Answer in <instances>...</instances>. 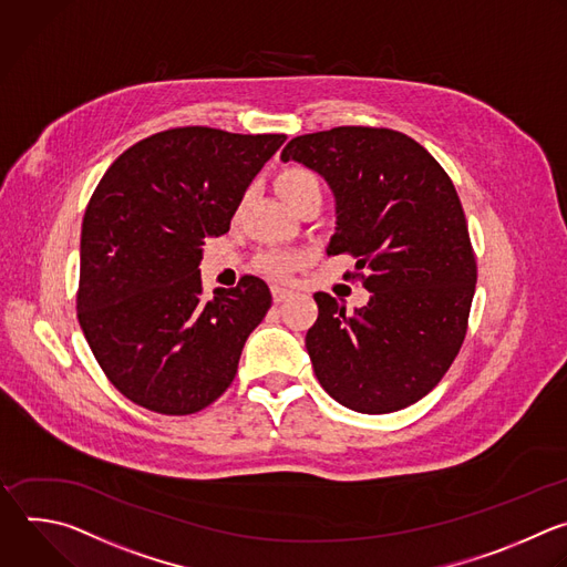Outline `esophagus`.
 <instances>
[{"label": "esophagus", "instance_id": "34e87169", "mask_svg": "<svg viewBox=\"0 0 567 567\" xmlns=\"http://www.w3.org/2000/svg\"><path fill=\"white\" fill-rule=\"evenodd\" d=\"M290 297H292V290H290V288L272 286V299H275L277 303H281V301H286V299H290Z\"/></svg>", "mask_w": 567, "mask_h": 567}]
</instances>
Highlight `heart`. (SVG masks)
<instances>
[{"instance_id":"b5f03b06","label":"heart","mask_w":567,"mask_h":567,"mask_svg":"<svg viewBox=\"0 0 567 567\" xmlns=\"http://www.w3.org/2000/svg\"><path fill=\"white\" fill-rule=\"evenodd\" d=\"M277 187L281 192V196L295 207L299 200H303L308 194L312 192H321V185L317 181V176L308 169H301V167H290V169H284L279 174V181H277ZM299 264V257L297 255H290V252H281V250H270V252H264L259 259H257V268L270 277H286L295 266Z\"/></svg>"}]
</instances>
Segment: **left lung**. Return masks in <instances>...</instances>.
I'll return each instance as SVG.
<instances>
[{"label": "left lung", "mask_w": 567, "mask_h": 567, "mask_svg": "<svg viewBox=\"0 0 567 567\" xmlns=\"http://www.w3.org/2000/svg\"><path fill=\"white\" fill-rule=\"evenodd\" d=\"M290 158L330 185L337 233L326 252L355 257L349 277L371 292L353 312L315 295V375L347 409L400 411L442 380L467 334L478 270L458 192L420 143L384 127L297 136L281 152Z\"/></svg>", "instance_id": "8db88e82"}]
</instances>
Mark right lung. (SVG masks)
Wrapping results in <instances>:
<instances>
[{"instance_id": "1", "label": "right lung", "mask_w": 567, "mask_h": 567, "mask_svg": "<svg viewBox=\"0 0 567 567\" xmlns=\"http://www.w3.org/2000/svg\"><path fill=\"white\" fill-rule=\"evenodd\" d=\"M284 134L158 132L100 178L82 220L78 321L106 380L163 415H189L237 375L272 295L259 277L203 295L207 237L230 220Z\"/></svg>"}]
</instances>
